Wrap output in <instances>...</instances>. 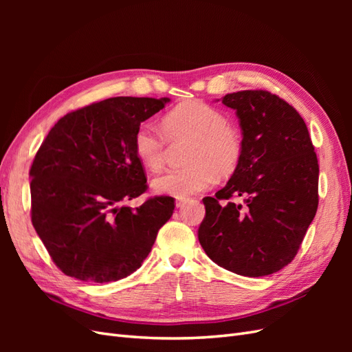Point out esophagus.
Instances as JSON below:
<instances>
[{"label": "esophagus", "mask_w": 352, "mask_h": 352, "mask_svg": "<svg viewBox=\"0 0 352 352\" xmlns=\"http://www.w3.org/2000/svg\"><path fill=\"white\" fill-rule=\"evenodd\" d=\"M186 202H188V199H186V198H177V199H176V207H177V208L184 207V206L186 204Z\"/></svg>", "instance_id": "1"}]
</instances>
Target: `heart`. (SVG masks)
Segmentation results:
<instances>
[{
	"label": "heart",
	"mask_w": 352,
	"mask_h": 352,
	"mask_svg": "<svg viewBox=\"0 0 352 352\" xmlns=\"http://www.w3.org/2000/svg\"><path fill=\"white\" fill-rule=\"evenodd\" d=\"M163 133L150 123H141L133 133V151L151 172L164 166L167 141L186 142L184 168L168 170L153 180L158 194L186 198L216 184L217 176H229L242 157V136L228 123L219 109L202 101H185L164 114Z\"/></svg>",
	"instance_id": "b5f03b06"
}]
</instances>
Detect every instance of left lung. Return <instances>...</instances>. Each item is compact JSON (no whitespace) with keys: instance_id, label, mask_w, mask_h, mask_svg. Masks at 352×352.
Returning <instances> with one entry per match:
<instances>
[{"instance_id":"8db88e82","label":"left lung","mask_w":352,"mask_h":352,"mask_svg":"<svg viewBox=\"0 0 352 352\" xmlns=\"http://www.w3.org/2000/svg\"><path fill=\"white\" fill-rule=\"evenodd\" d=\"M221 102L239 119L242 157L226 186L202 199L198 239L220 267L260 278L294 260L316 216L317 155L302 117L278 95L239 91Z\"/></svg>"}]
</instances>
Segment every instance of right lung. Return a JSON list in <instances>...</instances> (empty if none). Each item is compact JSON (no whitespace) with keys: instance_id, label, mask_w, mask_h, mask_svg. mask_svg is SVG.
<instances>
[{"instance_id":"obj_1","label":"right lung","mask_w":352,"mask_h":352,"mask_svg":"<svg viewBox=\"0 0 352 352\" xmlns=\"http://www.w3.org/2000/svg\"><path fill=\"white\" fill-rule=\"evenodd\" d=\"M168 98L116 97L54 124L30 167L32 225L57 267L85 282L126 278L150 254L175 199L123 206L146 189L133 133Z\"/></svg>"}]
</instances>
